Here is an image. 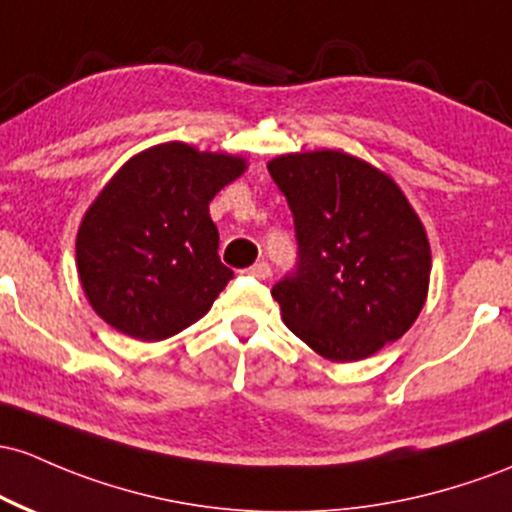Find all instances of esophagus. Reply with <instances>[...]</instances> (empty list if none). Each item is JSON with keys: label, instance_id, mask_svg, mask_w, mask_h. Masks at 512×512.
<instances>
[{"label": "esophagus", "instance_id": "34e87169", "mask_svg": "<svg viewBox=\"0 0 512 512\" xmlns=\"http://www.w3.org/2000/svg\"><path fill=\"white\" fill-rule=\"evenodd\" d=\"M247 274H250V277H255V279H267L269 274H272V269H269L267 262H255V265L247 269Z\"/></svg>", "mask_w": 512, "mask_h": 512}]
</instances>
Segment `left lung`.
Returning a JSON list of instances; mask_svg holds the SVG:
<instances>
[{"mask_svg": "<svg viewBox=\"0 0 512 512\" xmlns=\"http://www.w3.org/2000/svg\"><path fill=\"white\" fill-rule=\"evenodd\" d=\"M299 240L294 277L274 284L286 328L330 362L372 357L408 333L428 299L432 255L406 194L342 150L267 162Z\"/></svg>", "mask_w": 512, "mask_h": 512, "instance_id": "left-lung-1", "label": "left lung"}]
</instances>
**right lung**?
<instances>
[{"label":"right lung","mask_w":512,"mask_h":512,"mask_svg":"<svg viewBox=\"0 0 512 512\" xmlns=\"http://www.w3.org/2000/svg\"><path fill=\"white\" fill-rule=\"evenodd\" d=\"M245 170V157L170 140L133 155L106 182L75 243L82 291L104 323L157 342L209 313L233 279L209 204Z\"/></svg>","instance_id":"right-lung-1"}]
</instances>
